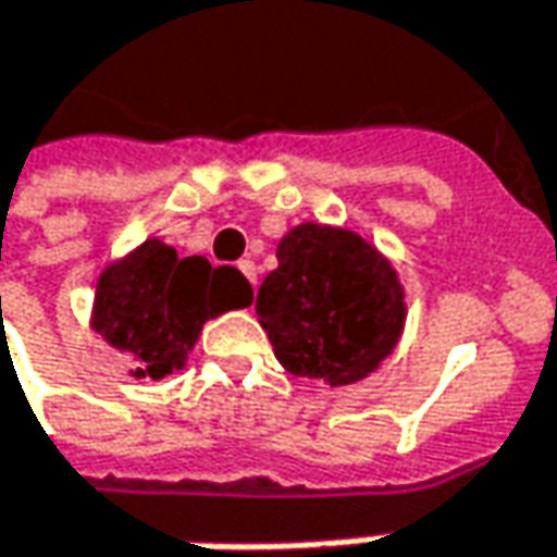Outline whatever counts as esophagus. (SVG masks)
<instances>
[{
	"mask_svg": "<svg viewBox=\"0 0 557 557\" xmlns=\"http://www.w3.org/2000/svg\"><path fill=\"white\" fill-rule=\"evenodd\" d=\"M238 270L245 272V278L257 287V263H253V260H242V263H238Z\"/></svg>",
	"mask_w": 557,
	"mask_h": 557,
	"instance_id": "esophagus-1",
	"label": "esophagus"
}]
</instances>
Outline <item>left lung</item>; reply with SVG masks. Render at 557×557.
I'll return each mask as SVG.
<instances>
[{
  "mask_svg": "<svg viewBox=\"0 0 557 557\" xmlns=\"http://www.w3.org/2000/svg\"><path fill=\"white\" fill-rule=\"evenodd\" d=\"M257 290V322L294 376L352 386L392 356L408 322L392 260L349 226L304 220Z\"/></svg>",
  "mask_w": 557,
  "mask_h": 557,
  "instance_id": "1",
  "label": "left lung"
}]
</instances>
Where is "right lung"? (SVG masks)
I'll return each mask as SVG.
<instances>
[{"mask_svg": "<svg viewBox=\"0 0 557 557\" xmlns=\"http://www.w3.org/2000/svg\"><path fill=\"white\" fill-rule=\"evenodd\" d=\"M251 300V285L235 267L181 257L149 235L97 275L88 322L103 343L134 361V380H162L186 364L205 322Z\"/></svg>", "mask_w": 557, "mask_h": 557, "instance_id": "1", "label": "right lung"}]
</instances>
